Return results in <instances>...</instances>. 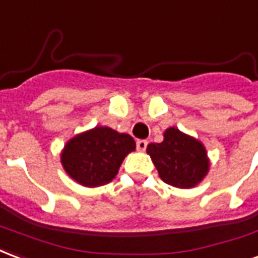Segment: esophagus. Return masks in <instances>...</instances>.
Here are the masks:
<instances>
[{"mask_svg":"<svg viewBox=\"0 0 258 258\" xmlns=\"http://www.w3.org/2000/svg\"><path fill=\"white\" fill-rule=\"evenodd\" d=\"M147 144L148 142L147 140H137L136 142V147H137V151H146V148H147Z\"/></svg>","mask_w":258,"mask_h":258,"instance_id":"esophagus-1","label":"esophagus"}]
</instances>
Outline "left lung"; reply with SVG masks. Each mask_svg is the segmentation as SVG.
Segmentation results:
<instances>
[{"mask_svg": "<svg viewBox=\"0 0 258 258\" xmlns=\"http://www.w3.org/2000/svg\"><path fill=\"white\" fill-rule=\"evenodd\" d=\"M147 152L159 177L177 188H192L209 172V159L204 144L177 127L166 129L163 142L148 144Z\"/></svg>", "mask_w": 258, "mask_h": 258, "instance_id": "obj_1", "label": "left lung"}]
</instances>
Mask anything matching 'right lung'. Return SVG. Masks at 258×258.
Wrapping results in <instances>:
<instances>
[{"label":"right lung","instance_id":"obj_1","mask_svg":"<svg viewBox=\"0 0 258 258\" xmlns=\"http://www.w3.org/2000/svg\"><path fill=\"white\" fill-rule=\"evenodd\" d=\"M136 143L126 133L96 126L73 137L61 152V165L70 177L85 187H99L115 177L122 161Z\"/></svg>","mask_w":258,"mask_h":258}]
</instances>
